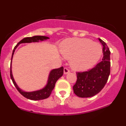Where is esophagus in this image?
<instances>
[{
    "label": "esophagus",
    "mask_w": 126,
    "mask_h": 126,
    "mask_svg": "<svg viewBox=\"0 0 126 126\" xmlns=\"http://www.w3.org/2000/svg\"><path fill=\"white\" fill-rule=\"evenodd\" d=\"M69 72H70V70H69L68 68H67V67L64 68V73L65 75L67 74V73H69Z\"/></svg>",
    "instance_id": "esophagus-1"
}]
</instances>
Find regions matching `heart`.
<instances>
[{"instance_id": "1", "label": "heart", "mask_w": 126, "mask_h": 126, "mask_svg": "<svg viewBox=\"0 0 126 126\" xmlns=\"http://www.w3.org/2000/svg\"><path fill=\"white\" fill-rule=\"evenodd\" d=\"M63 56L70 60V64L76 70L92 67L100 59L102 53L101 45L88 38H69L62 48Z\"/></svg>"}]
</instances>
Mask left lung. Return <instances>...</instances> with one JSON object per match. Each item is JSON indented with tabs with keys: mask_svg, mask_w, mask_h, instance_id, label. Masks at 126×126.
<instances>
[{
	"mask_svg": "<svg viewBox=\"0 0 126 126\" xmlns=\"http://www.w3.org/2000/svg\"><path fill=\"white\" fill-rule=\"evenodd\" d=\"M103 46V58L94 67L87 71L76 72L77 80L73 85L75 94L80 98H88L103 89L110 74V51L104 41L99 38Z\"/></svg>",
	"mask_w": 126,
	"mask_h": 126,
	"instance_id": "1",
	"label": "left lung"
}]
</instances>
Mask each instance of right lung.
Masks as SVG:
<instances>
[{
    "label": "right lung",
    "instance_id": "1",
    "mask_svg": "<svg viewBox=\"0 0 126 126\" xmlns=\"http://www.w3.org/2000/svg\"><path fill=\"white\" fill-rule=\"evenodd\" d=\"M49 38L47 37H45V36H41V35H37L34 36L32 37H25V38H23L22 40H21L16 46H15L14 48V50H13V53L12 55V59L13 55H14V51L15 50L17 47L21 43H31V42H37L39 40L41 41H43L44 40H46V39H48ZM63 67H61L58 69H55L52 70L51 72H50V75H49L48 77V80L47 85L44 88L40 91H34V92H27L23 91L22 89H20L17 86L16 83H15V80H14V78H13L12 70H11H11H10V76H11V78L12 79L13 83H14V85L16 88V89L19 91L21 94L24 96V97L28 98V99H31V100H41V99H46L50 96V94H51L52 91L54 89L55 84H56V82L60 77H62V75H63Z\"/></svg>",
    "mask_w": 126,
    "mask_h": 126
}]
</instances>
